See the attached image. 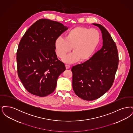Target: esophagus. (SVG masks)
<instances>
[{"label":"esophagus","instance_id":"34e87169","mask_svg":"<svg viewBox=\"0 0 133 133\" xmlns=\"http://www.w3.org/2000/svg\"><path fill=\"white\" fill-rule=\"evenodd\" d=\"M65 67H66V69H69L70 67V66L69 65H65Z\"/></svg>","mask_w":133,"mask_h":133}]
</instances>
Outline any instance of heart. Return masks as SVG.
Returning <instances> with one entry per match:
<instances>
[{
    "label": "heart",
    "instance_id": "heart-1",
    "mask_svg": "<svg viewBox=\"0 0 133 133\" xmlns=\"http://www.w3.org/2000/svg\"><path fill=\"white\" fill-rule=\"evenodd\" d=\"M100 40V34L97 30L78 26L67 32L64 39H56L55 50L57 56L62 59L72 49L73 53L64 59L66 63H72L79 59L85 61L92 55Z\"/></svg>",
    "mask_w": 133,
    "mask_h": 133
}]
</instances>
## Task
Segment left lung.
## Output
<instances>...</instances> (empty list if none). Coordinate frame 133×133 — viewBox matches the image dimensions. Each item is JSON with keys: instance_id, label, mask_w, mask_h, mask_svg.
Segmentation results:
<instances>
[{"instance_id": "8db88e82", "label": "left lung", "mask_w": 133, "mask_h": 133, "mask_svg": "<svg viewBox=\"0 0 133 133\" xmlns=\"http://www.w3.org/2000/svg\"><path fill=\"white\" fill-rule=\"evenodd\" d=\"M93 24L101 31L102 47L89 60L71 69L73 90L79 97L87 101L100 98L110 89L119 63L117 48L109 32L101 24Z\"/></svg>"}]
</instances>
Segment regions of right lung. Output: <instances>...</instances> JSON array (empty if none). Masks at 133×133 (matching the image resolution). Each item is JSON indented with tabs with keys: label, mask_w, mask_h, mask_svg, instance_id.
Wrapping results in <instances>:
<instances>
[{
	"label": "right lung",
	"mask_w": 133,
	"mask_h": 133,
	"mask_svg": "<svg viewBox=\"0 0 133 133\" xmlns=\"http://www.w3.org/2000/svg\"><path fill=\"white\" fill-rule=\"evenodd\" d=\"M68 29L57 21L40 19L21 38L17 51L18 75L32 94L45 97L54 91L58 77L66 70L57 58L54 43Z\"/></svg>",
	"instance_id": "1"
}]
</instances>
